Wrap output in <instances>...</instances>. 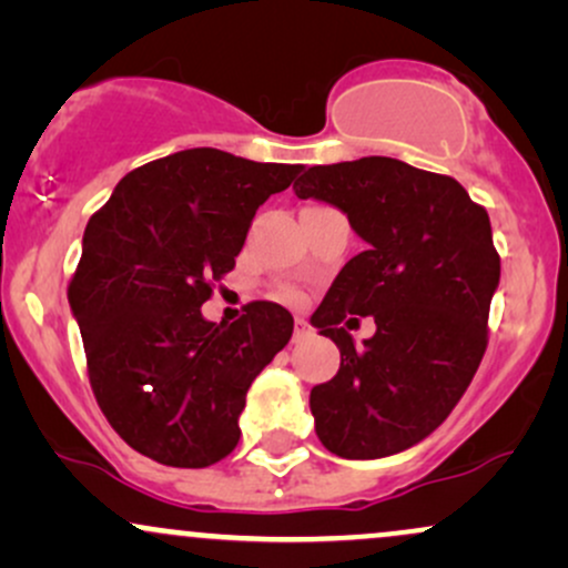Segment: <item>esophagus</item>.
<instances>
[{
    "mask_svg": "<svg viewBox=\"0 0 568 568\" xmlns=\"http://www.w3.org/2000/svg\"><path fill=\"white\" fill-rule=\"evenodd\" d=\"M310 336H312L310 323H306L304 317H296V323H293V342H304V338Z\"/></svg>",
    "mask_w": 568,
    "mask_h": 568,
    "instance_id": "1",
    "label": "esophagus"
}]
</instances>
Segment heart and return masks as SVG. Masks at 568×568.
<instances>
[{
	"label": "heart",
	"instance_id": "heart-1",
	"mask_svg": "<svg viewBox=\"0 0 568 568\" xmlns=\"http://www.w3.org/2000/svg\"><path fill=\"white\" fill-rule=\"evenodd\" d=\"M277 298H283V302L288 304H302L304 302V291L298 288V285H277Z\"/></svg>",
	"mask_w": 568,
	"mask_h": 568
}]
</instances>
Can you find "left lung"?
Here are the masks:
<instances>
[{"label":"left lung","instance_id":"8db88e82","mask_svg":"<svg viewBox=\"0 0 568 568\" xmlns=\"http://www.w3.org/2000/svg\"><path fill=\"white\" fill-rule=\"evenodd\" d=\"M298 173V197L342 207L366 240L312 315L342 352L334 379L312 387L315 433L344 459L397 454L452 414L484 361L499 285L491 221L452 175L393 158ZM355 314L377 323L363 348L341 325Z\"/></svg>","mask_w":568,"mask_h":568}]
</instances>
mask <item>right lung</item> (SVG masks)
Instances as JSON below:
<instances>
[{
  "label": "right lung",
  "instance_id": "add662e5",
  "mask_svg": "<svg viewBox=\"0 0 568 568\" xmlns=\"http://www.w3.org/2000/svg\"><path fill=\"white\" fill-rule=\"evenodd\" d=\"M296 173L184 149L130 171L84 226L69 304L90 387L114 433L160 465L232 454L247 387L288 344L280 304H245L232 325L207 323L200 306L234 270L258 205Z\"/></svg>",
  "mask_w": 568,
  "mask_h": 568
}]
</instances>
